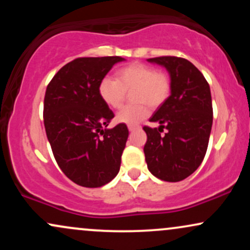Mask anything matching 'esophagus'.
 Instances as JSON below:
<instances>
[{"label": "esophagus", "instance_id": "34e87169", "mask_svg": "<svg viewBox=\"0 0 250 250\" xmlns=\"http://www.w3.org/2000/svg\"><path fill=\"white\" fill-rule=\"evenodd\" d=\"M139 128H140L139 125H128L129 131H134V130H136V129H139Z\"/></svg>", "mask_w": 250, "mask_h": 250}]
</instances>
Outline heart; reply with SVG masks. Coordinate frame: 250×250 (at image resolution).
Here are the masks:
<instances>
[{
  "instance_id": "obj_1",
  "label": "heart",
  "mask_w": 250,
  "mask_h": 250,
  "mask_svg": "<svg viewBox=\"0 0 250 250\" xmlns=\"http://www.w3.org/2000/svg\"><path fill=\"white\" fill-rule=\"evenodd\" d=\"M136 104L125 105L117 113L116 121L135 125L149 115V107L159 108L171 91L170 77L145 63L135 62L116 71V80L105 76L99 83V95L109 108L119 109L129 91Z\"/></svg>"
}]
</instances>
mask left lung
Returning <instances> with one entry per match:
<instances>
[{"label":"left lung","instance_id":"left-lung-1","mask_svg":"<svg viewBox=\"0 0 250 250\" xmlns=\"http://www.w3.org/2000/svg\"><path fill=\"white\" fill-rule=\"evenodd\" d=\"M168 70L170 96L145 125V151L148 169L157 179L179 182L191 175L205 159L213 125L210 88L202 73L188 60L176 56L148 59ZM163 128L167 130L161 135Z\"/></svg>","mask_w":250,"mask_h":250}]
</instances>
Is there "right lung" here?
Here are the masks:
<instances>
[{
    "instance_id": "right-lung-1",
    "label": "right lung",
    "mask_w": 250,
    "mask_h": 250,
    "mask_svg": "<svg viewBox=\"0 0 250 250\" xmlns=\"http://www.w3.org/2000/svg\"><path fill=\"white\" fill-rule=\"evenodd\" d=\"M120 56L79 57L51 79L43 121L57 165L68 179L99 188L116 176L128 139L127 125L108 129L114 113L99 95V83Z\"/></svg>"
}]
</instances>
